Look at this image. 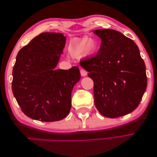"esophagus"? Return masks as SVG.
I'll return each instance as SVG.
<instances>
[{
	"label": "esophagus",
	"mask_w": 157,
	"mask_h": 157,
	"mask_svg": "<svg viewBox=\"0 0 157 157\" xmlns=\"http://www.w3.org/2000/svg\"><path fill=\"white\" fill-rule=\"evenodd\" d=\"M80 72H81V75L82 76H87V74H88L85 69H81Z\"/></svg>",
	"instance_id": "1"
}]
</instances>
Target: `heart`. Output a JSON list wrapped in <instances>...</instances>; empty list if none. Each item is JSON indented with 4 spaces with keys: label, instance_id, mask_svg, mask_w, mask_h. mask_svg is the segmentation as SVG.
Returning a JSON list of instances; mask_svg holds the SVG:
<instances>
[{
    "label": "heart",
    "instance_id": "heart-1",
    "mask_svg": "<svg viewBox=\"0 0 157 157\" xmlns=\"http://www.w3.org/2000/svg\"><path fill=\"white\" fill-rule=\"evenodd\" d=\"M98 49V44L94 40H90L88 37L75 41L69 45V52L73 56H79L85 52L86 55L94 54Z\"/></svg>",
    "mask_w": 157,
    "mask_h": 157
}]
</instances>
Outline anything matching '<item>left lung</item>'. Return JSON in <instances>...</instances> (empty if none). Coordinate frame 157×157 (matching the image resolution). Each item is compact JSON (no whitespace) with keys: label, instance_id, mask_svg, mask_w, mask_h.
<instances>
[{"label":"left lung","instance_id":"left-lung-1","mask_svg":"<svg viewBox=\"0 0 157 157\" xmlns=\"http://www.w3.org/2000/svg\"><path fill=\"white\" fill-rule=\"evenodd\" d=\"M101 47L80 65L94 81V104L102 115L115 118L129 114L139 105L147 88L145 63L138 46L112 29L93 30Z\"/></svg>","mask_w":157,"mask_h":157}]
</instances>
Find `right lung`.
<instances>
[{
	"mask_svg": "<svg viewBox=\"0 0 157 157\" xmlns=\"http://www.w3.org/2000/svg\"><path fill=\"white\" fill-rule=\"evenodd\" d=\"M66 42L63 33H42L21 49L12 70V92L23 113L54 122L67 116L81 74L78 67L56 69Z\"/></svg>",
	"mask_w": 157,
	"mask_h": 157,
	"instance_id": "1",
	"label": "right lung"
}]
</instances>
